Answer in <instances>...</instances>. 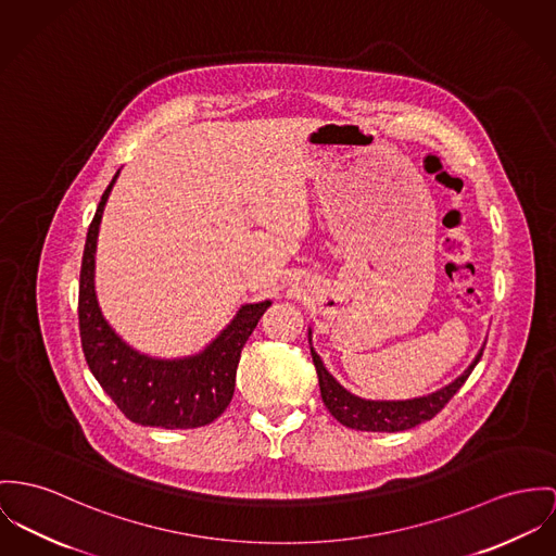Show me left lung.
I'll use <instances>...</instances> for the list:
<instances>
[{"mask_svg": "<svg viewBox=\"0 0 556 556\" xmlns=\"http://www.w3.org/2000/svg\"><path fill=\"white\" fill-rule=\"evenodd\" d=\"M311 328H308V344H311V357L317 370L319 391L326 408L330 415L342 424L344 428L359 429V431H402V429L415 428L435 417L448 400L459 391V387L468 381L473 366L480 362L484 346H480L478 355L471 359L470 366L448 384L431 391L428 395L410 397V400H366L351 391H346L324 366L321 357L313 349L311 342Z\"/></svg>", "mask_w": 556, "mask_h": 556, "instance_id": "obj_1", "label": "left lung"}]
</instances>
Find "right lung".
I'll use <instances>...</instances> for the list:
<instances>
[{
    "instance_id": "add662e5",
    "label": "right lung",
    "mask_w": 556,
    "mask_h": 556,
    "mask_svg": "<svg viewBox=\"0 0 556 556\" xmlns=\"http://www.w3.org/2000/svg\"><path fill=\"white\" fill-rule=\"evenodd\" d=\"M118 175L105 188L86 235L78 296L86 364L97 383L132 424L165 429L210 426L232 400L241 349L270 300L241 304L230 324L194 355L152 357L123 341L103 317L94 292L99 224Z\"/></svg>"
}]
</instances>
